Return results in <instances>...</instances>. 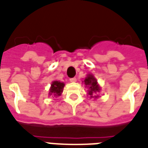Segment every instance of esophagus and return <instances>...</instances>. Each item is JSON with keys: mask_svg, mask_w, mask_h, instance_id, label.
<instances>
[{"mask_svg": "<svg viewBox=\"0 0 148 148\" xmlns=\"http://www.w3.org/2000/svg\"><path fill=\"white\" fill-rule=\"evenodd\" d=\"M70 81H71V82H73V83H74V82H76V81H77V78H76V77L70 78Z\"/></svg>", "mask_w": 148, "mask_h": 148, "instance_id": "1", "label": "esophagus"}]
</instances>
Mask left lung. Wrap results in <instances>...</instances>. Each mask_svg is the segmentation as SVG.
Returning <instances> with one entry per match:
<instances>
[{"label": "left lung", "mask_w": 148, "mask_h": 148, "mask_svg": "<svg viewBox=\"0 0 148 148\" xmlns=\"http://www.w3.org/2000/svg\"><path fill=\"white\" fill-rule=\"evenodd\" d=\"M83 82H84V84L86 85V87L88 88V95H90V97H93V95L95 94L100 92L101 88L97 84V79L95 78L94 75L88 74ZM97 97L98 96H94V97H95V98H97Z\"/></svg>", "instance_id": "8db88e82"}]
</instances>
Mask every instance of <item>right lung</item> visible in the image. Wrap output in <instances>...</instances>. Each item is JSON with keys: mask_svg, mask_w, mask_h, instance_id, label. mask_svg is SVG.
Wrapping results in <instances>:
<instances>
[{"mask_svg": "<svg viewBox=\"0 0 148 148\" xmlns=\"http://www.w3.org/2000/svg\"><path fill=\"white\" fill-rule=\"evenodd\" d=\"M64 84L60 81H54L52 82L50 88L49 95H54V96H60L61 95L64 90Z\"/></svg>", "mask_w": 148, "mask_h": 148, "instance_id": "add662e5", "label": "right lung"}]
</instances>
